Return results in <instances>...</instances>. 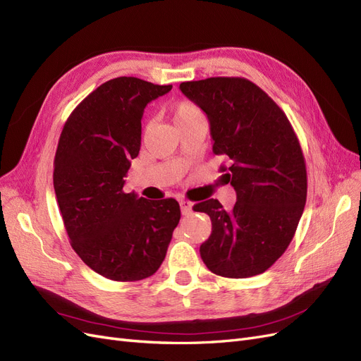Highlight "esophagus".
<instances>
[{"instance_id":"obj_1","label":"esophagus","mask_w":361,"mask_h":361,"mask_svg":"<svg viewBox=\"0 0 361 361\" xmlns=\"http://www.w3.org/2000/svg\"><path fill=\"white\" fill-rule=\"evenodd\" d=\"M180 211L183 215H190L192 212V203L188 200H180Z\"/></svg>"}]
</instances>
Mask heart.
Returning a JSON list of instances; mask_svg holds the SVG:
<instances>
[{
    "label": "heart",
    "instance_id": "heart-1",
    "mask_svg": "<svg viewBox=\"0 0 361 361\" xmlns=\"http://www.w3.org/2000/svg\"><path fill=\"white\" fill-rule=\"evenodd\" d=\"M197 117H203L200 110L194 104L183 101L176 106V111H174V120L178 122H185V120H191V118H197Z\"/></svg>",
    "mask_w": 361,
    "mask_h": 361
}]
</instances>
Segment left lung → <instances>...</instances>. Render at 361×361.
Segmentation results:
<instances>
[{
    "label": "left lung",
    "mask_w": 361,
    "mask_h": 361,
    "mask_svg": "<svg viewBox=\"0 0 361 361\" xmlns=\"http://www.w3.org/2000/svg\"><path fill=\"white\" fill-rule=\"evenodd\" d=\"M179 87L209 118L212 152L224 159L221 178L236 191L232 211L215 199L194 204L212 223L200 256L216 276L262 274L289 247L307 199L300 140L285 111L247 78L215 76Z\"/></svg>",
    "instance_id": "obj_1"
}]
</instances>
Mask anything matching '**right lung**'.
Instances as JSON below:
<instances>
[{
    "label": "right lung",
    "instance_id": "obj_1",
    "mask_svg": "<svg viewBox=\"0 0 361 361\" xmlns=\"http://www.w3.org/2000/svg\"><path fill=\"white\" fill-rule=\"evenodd\" d=\"M170 90V84L118 76L82 99L63 126L52 176L63 224L75 253L105 279L155 274L180 220L174 199L123 191L140 152L145 108Z\"/></svg>",
    "mask_w": 361,
    "mask_h": 361
}]
</instances>
